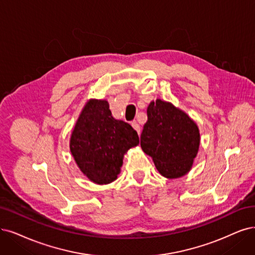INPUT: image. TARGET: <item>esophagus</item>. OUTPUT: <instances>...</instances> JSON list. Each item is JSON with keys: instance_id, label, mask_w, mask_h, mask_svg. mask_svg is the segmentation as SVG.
<instances>
[{"instance_id": "34e87169", "label": "esophagus", "mask_w": 255, "mask_h": 255, "mask_svg": "<svg viewBox=\"0 0 255 255\" xmlns=\"http://www.w3.org/2000/svg\"><path fill=\"white\" fill-rule=\"evenodd\" d=\"M131 126L133 127L134 130H136V132H137L138 135H139V134H140V127H139V125L137 124V123H136V122H132V123H131Z\"/></svg>"}]
</instances>
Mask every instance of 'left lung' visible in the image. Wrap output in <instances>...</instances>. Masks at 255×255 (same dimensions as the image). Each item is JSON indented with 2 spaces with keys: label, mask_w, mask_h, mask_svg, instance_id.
I'll use <instances>...</instances> for the list:
<instances>
[{
  "label": "left lung",
  "mask_w": 255,
  "mask_h": 255,
  "mask_svg": "<svg viewBox=\"0 0 255 255\" xmlns=\"http://www.w3.org/2000/svg\"><path fill=\"white\" fill-rule=\"evenodd\" d=\"M147 117L140 147L152 157L163 176H183L190 170L199 151V128L185 112L161 100L150 103Z\"/></svg>",
  "instance_id": "8db88e82"
}]
</instances>
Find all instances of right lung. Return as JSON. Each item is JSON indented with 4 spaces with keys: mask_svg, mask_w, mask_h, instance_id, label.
<instances>
[{
    "mask_svg": "<svg viewBox=\"0 0 255 255\" xmlns=\"http://www.w3.org/2000/svg\"><path fill=\"white\" fill-rule=\"evenodd\" d=\"M138 144L136 131L112 117L107 101L90 100L70 138V151L81 171L93 183L117 180L128 149Z\"/></svg>",
    "mask_w": 255,
    "mask_h": 255,
    "instance_id": "add662e5",
    "label": "right lung"
}]
</instances>
